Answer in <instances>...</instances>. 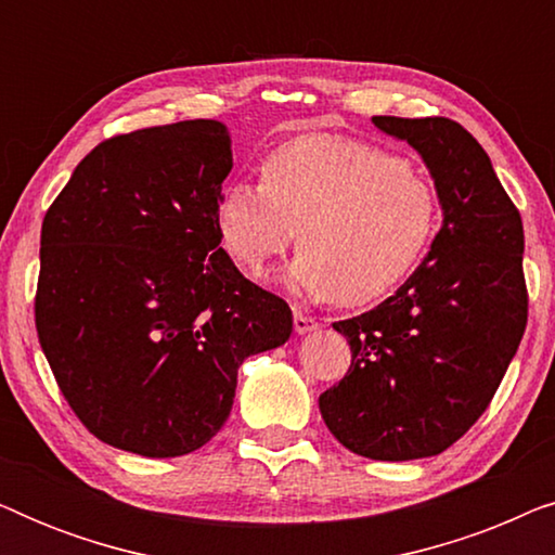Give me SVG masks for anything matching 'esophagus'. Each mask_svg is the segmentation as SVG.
<instances>
[{
    "label": "esophagus",
    "instance_id": "1",
    "mask_svg": "<svg viewBox=\"0 0 555 555\" xmlns=\"http://www.w3.org/2000/svg\"><path fill=\"white\" fill-rule=\"evenodd\" d=\"M293 325H295V333H298V336H306V333H313L321 328V323H318L313 315L302 313V310H295L293 313Z\"/></svg>",
    "mask_w": 555,
    "mask_h": 555
}]
</instances>
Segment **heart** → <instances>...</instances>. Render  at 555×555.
Wrapping results in <instances>:
<instances>
[{
  "label": "heart",
  "instance_id": "b5f03b06",
  "mask_svg": "<svg viewBox=\"0 0 555 555\" xmlns=\"http://www.w3.org/2000/svg\"><path fill=\"white\" fill-rule=\"evenodd\" d=\"M215 224L227 253L255 275L300 232L285 285L310 300L359 308L416 270L435 240L439 202L429 181L391 151L310 133L270 151L262 184L227 181Z\"/></svg>",
  "mask_w": 555,
  "mask_h": 555
}]
</instances>
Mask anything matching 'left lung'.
<instances>
[{
	"label": "left lung",
	"mask_w": 555,
	"mask_h": 555,
	"mask_svg": "<svg viewBox=\"0 0 555 555\" xmlns=\"http://www.w3.org/2000/svg\"><path fill=\"white\" fill-rule=\"evenodd\" d=\"M427 166L442 227L404 285L333 323L351 369L318 399L346 450L382 462L457 442L498 391L528 321L522 222L490 156L450 118H371Z\"/></svg>",
	"instance_id": "left-lung-1"
}]
</instances>
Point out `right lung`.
Listing matches in <instances>:
<instances>
[{
  "mask_svg": "<svg viewBox=\"0 0 555 555\" xmlns=\"http://www.w3.org/2000/svg\"><path fill=\"white\" fill-rule=\"evenodd\" d=\"M232 139L211 118L95 146L42 222L35 323L78 420L118 450L181 457L232 412L247 356L293 313L219 247Z\"/></svg>",
  "mask_w": 555,
  "mask_h": 555,
  "instance_id": "add662e5",
  "label": "right lung"
}]
</instances>
